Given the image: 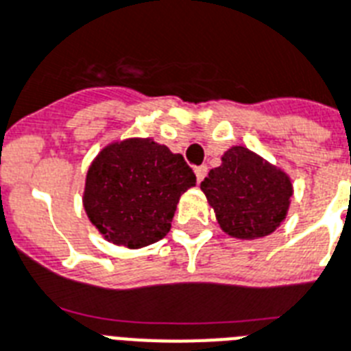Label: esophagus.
Instances as JSON below:
<instances>
[{
    "label": "esophagus",
    "mask_w": 351,
    "mask_h": 351,
    "mask_svg": "<svg viewBox=\"0 0 351 351\" xmlns=\"http://www.w3.org/2000/svg\"><path fill=\"white\" fill-rule=\"evenodd\" d=\"M195 173H196V180H198V184H200V182L205 178V175H207V166H198L195 169Z\"/></svg>",
    "instance_id": "1"
}]
</instances>
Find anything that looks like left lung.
<instances>
[{
    "mask_svg": "<svg viewBox=\"0 0 351 351\" xmlns=\"http://www.w3.org/2000/svg\"><path fill=\"white\" fill-rule=\"evenodd\" d=\"M221 230L240 240L272 234L285 220L292 184L283 171L247 147L225 151L200 184Z\"/></svg>",
    "mask_w": 351,
    "mask_h": 351,
    "instance_id": "8db88e82",
    "label": "left lung"
}]
</instances>
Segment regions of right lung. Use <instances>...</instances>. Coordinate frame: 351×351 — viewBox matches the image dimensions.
<instances>
[{
	"label": "right lung",
	"mask_w": 351,
	"mask_h": 351,
	"mask_svg": "<svg viewBox=\"0 0 351 351\" xmlns=\"http://www.w3.org/2000/svg\"><path fill=\"white\" fill-rule=\"evenodd\" d=\"M196 184L182 155L151 138L115 142L88 169L84 209L115 245L141 249L166 238L176 204Z\"/></svg>",
	"instance_id": "obj_1"
}]
</instances>
